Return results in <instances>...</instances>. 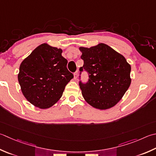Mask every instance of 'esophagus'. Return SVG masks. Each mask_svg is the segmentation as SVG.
Segmentation results:
<instances>
[{
    "instance_id": "1",
    "label": "esophagus",
    "mask_w": 156,
    "mask_h": 156,
    "mask_svg": "<svg viewBox=\"0 0 156 156\" xmlns=\"http://www.w3.org/2000/svg\"><path fill=\"white\" fill-rule=\"evenodd\" d=\"M78 72H75L74 73V78L75 80H76V79L78 78Z\"/></svg>"
}]
</instances>
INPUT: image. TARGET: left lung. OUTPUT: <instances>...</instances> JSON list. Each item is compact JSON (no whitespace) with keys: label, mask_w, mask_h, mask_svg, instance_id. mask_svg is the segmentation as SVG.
<instances>
[{"label":"left lung","mask_w":156,"mask_h":156,"mask_svg":"<svg viewBox=\"0 0 156 156\" xmlns=\"http://www.w3.org/2000/svg\"><path fill=\"white\" fill-rule=\"evenodd\" d=\"M80 50L84 65L79 69V78L83 70L88 74L86 83L79 81L84 99L94 108H112L130 87V66L123 55L105 44Z\"/></svg>","instance_id":"left-lung-1"}]
</instances>
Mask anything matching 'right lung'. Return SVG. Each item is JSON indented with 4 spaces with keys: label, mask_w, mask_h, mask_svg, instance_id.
<instances>
[{
    "label": "right lung",
    "mask_w": 156,
    "mask_h": 156,
    "mask_svg": "<svg viewBox=\"0 0 156 156\" xmlns=\"http://www.w3.org/2000/svg\"><path fill=\"white\" fill-rule=\"evenodd\" d=\"M61 48L42 44L20 67L18 81L26 99L37 108H48L61 97L74 75L67 68L68 60Z\"/></svg>",
    "instance_id": "obj_1"
}]
</instances>
